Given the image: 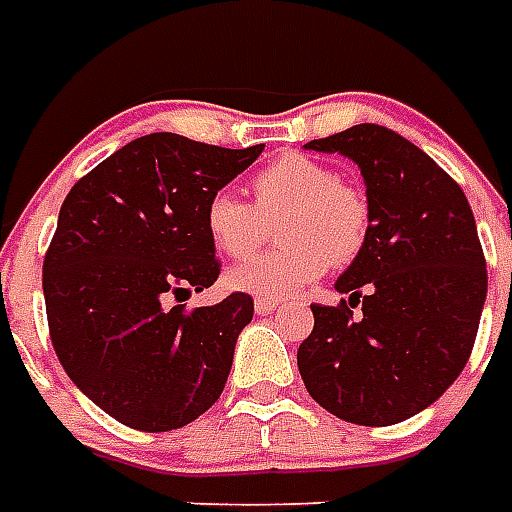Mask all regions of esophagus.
I'll list each match as a JSON object with an SVG mask.
<instances>
[{"label": "esophagus", "mask_w": 512, "mask_h": 512, "mask_svg": "<svg viewBox=\"0 0 512 512\" xmlns=\"http://www.w3.org/2000/svg\"><path fill=\"white\" fill-rule=\"evenodd\" d=\"M279 307L277 299H266V296H257L255 299V310L260 312V315H268V312H274Z\"/></svg>", "instance_id": "esophagus-1"}]
</instances>
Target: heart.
Listing matches in <instances>:
<instances>
[{
  "instance_id": "heart-1",
  "label": "heart",
  "mask_w": 512,
  "mask_h": 512,
  "mask_svg": "<svg viewBox=\"0 0 512 512\" xmlns=\"http://www.w3.org/2000/svg\"><path fill=\"white\" fill-rule=\"evenodd\" d=\"M252 205L230 191H216L205 202V230L227 257H246L266 241L268 222H277L271 252L230 271V285L266 299H282L351 263L365 246L370 202L365 191L337 178L318 158L288 153L249 178Z\"/></svg>"
}]
</instances>
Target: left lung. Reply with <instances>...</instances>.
Returning <instances> with one entry per match:
<instances>
[{
    "label": "left lung",
    "mask_w": 512,
    "mask_h": 512,
    "mask_svg": "<svg viewBox=\"0 0 512 512\" xmlns=\"http://www.w3.org/2000/svg\"><path fill=\"white\" fill-rule=\"evenodd\" d=\"M304 147L359 164L370 227L334 285L348 299L312 304L299 373L334 417L395 425L439 400L472 354L488 290L472 208L461 186L392 128L359 123Z\"/></svg>",
    "instance_id": "8db88e82"
}]
</instances>
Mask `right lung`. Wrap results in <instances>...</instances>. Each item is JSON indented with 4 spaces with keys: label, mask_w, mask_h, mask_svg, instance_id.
I'll return each mask as SVG.
<instances>
[{
    "label": "right lung",
    "mask_w": 512,
    "mask_h": 512,
    "mask_svg": "<svg viewBox=\"0 0 512 512\" xmlns=\"http://www.w3.org/2000/svg\"><path fill=\"white\" fill-rule=\"evenodd\" d=\"M260 153L147 134L62 202L43 257L51 345L73 384L128 428H183L222 395L255 301L238 290L189 310L183 299L222 271L205 202Z\"/></svg>",
    "instance_id": "add662e5"
}]
</instances>
